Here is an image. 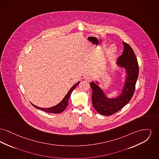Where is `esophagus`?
Segmentation results:
<instances>
[{
  "label": "esophagus",
  "instance_id": "esophagus-1",
  "mask_svg": "<svg viewBox=\"0 0 159 159\" xmlns=\"http://www.w3.org/2000/svg\"><path fill=\"white\" fill-rule=\"evenodd\" d=\"M84 79L85 80L88 81V82H90L91 80H93V77L92 76H90V75H86L85 77H84Z\"/></svg>",
  "mask_w": 159,
  "mask_h": 159
}]
</instances>
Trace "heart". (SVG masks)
I'll return each mask as SVG.
<instances>
[{
    "label": "heart",
    "mask_w": 159,
    "mask_h": 159,
    "mask_svg": "<svg viewBox=\"0 0 159 159\" xmlns=\"http://www.w3.org/2000/svg\"><path fill=\"white\" fill-rule=\"evenodd\" d=\"M116 51V47L115 46H111L109 48V50H107V55L108 56H112L113 55V53L115 52Z\"/></svg>",
    "instance_id": "b5f03b06"
}]
</instances>
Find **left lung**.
<instances>
[{"label":"left lung","mask_w":159,"mask_h":159,"mask_svg":"<svg viewBox=\"0 0 159 159\" xmlns=\"http://www.w3.org/2000/svg\"><path fill=\"white\" fill-rule=\"evenodd\" d=\"M124 51L118 58L117 65L124 68L127 78L122 93L115 98L106 97L103 90L96 84L91 82L90 86L93 90L92 103L94 109L100 114L110 116L121 110L130 102L135 90V86L139 75V66L137 58L132 48L123 42Z\"/></svg>","instance_id":"8db88e82"}]
</instances>
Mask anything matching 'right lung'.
Listing matches in <instances>:
<instances>
[{
	"label": "right lung",
	"mask_w": 159,
	"mask_h": 159,
	"mask_svg": "<svg viewBox=\"0 0 159 159\" xmlns=\"http://www.w3.org/2000/svg\"><path fill=\"white\" fill-rule=\"evenodd\" d=\"M80 82H77V84H75V85H73L72 86V88L70 89V90L68 91V93H66L65 97L63 98V100L56 106L50 107V108H41V107H39L35 105H34L33 104H32L35 107L37 108L38 109H41L43 111L48 112V113H59L63 112L65 109H66V106L68 105V100L70 97V95L72 93L73 91L75 88V87H77V86L79 84Z\"/></svg>",
	"instance_id": "add662e5"
}]
</instances>
